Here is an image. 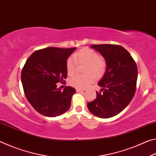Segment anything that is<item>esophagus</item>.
Returning <instances> with one entry per match:
<instances>
[{
  "label": "esophagus",
  "mask_w": 156,
  "mask_h": 156,
  "mask_svg": "<svg viewBox=\"0 0 156 156\" xmlns=\"http://www.w3.org/2000/svg\"><path fill=\"white\" fill-rule=\"evenodd\" d=\"M76 91L77 92H80V91H83V89H76Z\"/></svg>",
  "instance_id": "esophagus-1"
}]
</instances>
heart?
Masks as SVG:
<instances>
[{
	"label": "heart",
	"mask_w": 156,
	"mask_h": 156,
	"mask_svg": "<svg viewBox=\"0 0 156 156\" xmlns=\"http://www.w3.org/2000/svg\"><path fill=\"white\" fill-rule=\"evenodd\" d=\"M78 65H86L85 76L76 75L70 78L69 84L76 89H85L94 81V75L100 78L104 74L107 68V62L102 57L93 49L83 48L73 54V58H69L66 62V69L68 75L72 76L77 71ZM92 74L93 75H92Z\"/></svg>",
	"instance_id": "b5f03b06"
}]
</instances>
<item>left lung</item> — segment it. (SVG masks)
I'll list each match as a JSON object with an SVG mask.
<instances>
[{
  "label": "left lung",
  "instance_id": "8db88e82",
  "mask_svg": "<svg viewBox=\"0 0 156 156\" xmlns=\"http://www.w3.org/2000/svg\"><path fill=\"white\" fill-rule=\"evenodd\" d=\"M107 62L106 72L99 82L102 89L87 103L91 113L102 118L115 116L125 109L136 90L138 68L127 50L118 44H92Z\"/></svg>",
  "mask_w": 156,
  "mask_h": 156
}]
</instances>
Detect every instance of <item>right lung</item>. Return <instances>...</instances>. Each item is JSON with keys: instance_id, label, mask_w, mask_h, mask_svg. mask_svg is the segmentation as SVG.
<instances>
[{"instance_id": "add662e5", "label": "right lung", "mask_w": 156, "mask_h": 156, "mask_svg": "<svg viewBox=\"0 0 156 156\" xmlns=\"http://www.w3.org/2000/svg\"><path fill=\"white\" fill-rule=\"evenodd\" d=\"M76 49L47 47L37 50L23 67L21 81L25 95L41 114L56 117L69 109L75 89L67 86L61 91L57 83H65L67 76L66 62Z\"/></svg>"}]
</instances>
